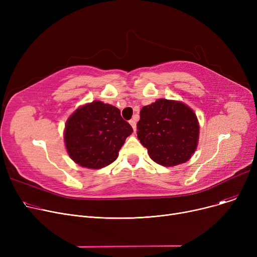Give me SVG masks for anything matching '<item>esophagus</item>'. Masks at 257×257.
<instances>
[{
  "label": "esophagus",
  "mask_w": 257,
  "mask_h": 257,
  "mask_svg": "<svg viewBox=\"0 0 257 257\" xmlns=\"http://www.w3.org/2000/svg\"><path fill=\"white\" fill-rule=\"evenodd\" d=\"M129 123H130V125L132 126L133 130L136 131V130H137V117H133V118L129 121Z\"/></svg>",
  "instance_id": "esophagus-1"
}]
</instances>
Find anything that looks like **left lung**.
<instances>
[{"label":"left lung","mask_w":257,"mask_h":257,"mask_svg":"<svg viewBox=\"0 0 257 257\" xmlns=\"http://www.w3.org/2000/svg\"><path fill=\"white\" fill-rule=\"evenodd\" d=\"M137 126L141 144L158 165L184 164L197 149L199 121L192 108L182 102L158 99L144 106Z\"/></svg>","instance_id":"obj_1"}]
</instances>
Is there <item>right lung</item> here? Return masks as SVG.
I'll return each mask as SVG.
<instances>
[{
  "label": "right lung",
  "mask_w": 257,
  "mask_h": 257,
  "mask_svg": "<svg viewBox=\"0 0 257 257\" xmlns=\"http://www.w3.org/2000/svg\"><path fill=\"white\" fill-rule=\"evenodd\" d=\"M133 132L118 108L93 101L67 118L64 143L70 157L81 167L101 169L117 158L125 140Z\"/></svg>",
  "instance_id": "obj_1"
}]
</instances>
